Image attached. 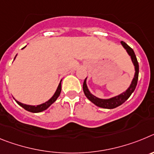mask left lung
<instances>
[{
    "label": "left lung",
    "instance_id": "1",
    "mask_svg": "<svg viewBox=\"0 0 154 154\" xmlns=\"http://www.w3.org/2000/svg\"><path fill=\"white\" fill-rule=\"evenodd\" d=\"M121 44L124 47L125 49L126 50V51L128 52V54L130 55L132 59V62H133V65L135 66V75H134V78H133V81H132V83L130 85V86L128 88L126 92H123L122 94L119 95V96H116L115 97H112L111 99H99V98L94 96L93 95L89 92V89L87 88L86 85V79H85L83 82V92L85 93V96H86L88 99L90 100L92 103H93L94 104L97 106L99 107H101L103 109H114L116 107L119 106L120 105L123 104V103L127 100L129 99L131 94L134 92L136 89V86L137 85V81H138V75H139V64L137 62V57H136L135 53L133 51V50L132 49L130 46L128 45L126 43H125L124 42H121Z\"/></svg>",
    "mask_w": 154,
    "mask_h": 154
}]
</instances>
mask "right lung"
<instances>
[{
	"instance_id": "obj_1",
	"label": "right lung",
	"mask_w": 154,
	"mask_h": 154,
	"mask_svg": "<svg viewBox=\"0 0 154 154\" xmlns=\"http://www.w3.org/2000/svg\"><path fill=\"white\" fill-rule=\"evenodd\" d=\"M24 48L25 47H24L23 48ZM61 82H62V81L60 82V83H59V85H58V89H57L56 92H55V94H54V96H53L52 97L48 100V101L45 102V103H42V104L38 105V106H29V105L23 104V103H20V102L18 101H16V102L17 103V104L20 105L21 107H23V108H24L25 110H27V111H29V112H42V111H44V110H45L46 109L48 108V107H49L53 103H55V100L58 99V97L59 96V95H60L61 93V90H62V84H61Z\"/></svg>"
}]
</instances>
